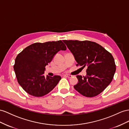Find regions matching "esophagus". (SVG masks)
Listing matches in <instances>:
<instances>
[{
  "instance_id": "esophagus-1",
  "label": "esophagus",
  "mask_w": 129,
  "mask_h": 129,
  "mask_svg": "<svg viewBox=\"0 0 129 129\" xmlns=\"http://www.w3.org/2000/svg\"><path fill=\"white\" fill-rule=\"evenodd\" d=\"M64 76L65 77H68V78H71L72 77V76L70 75H68V74H65L64 75Z\"/></svg>"
}]
</instances>
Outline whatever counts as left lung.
I'll use <instances>...</instances> for the list:
<instances>
[{"instance_id": "8db88e82", "label": "left lung", "mask_w": 129, "mask_h": 129, "mask_svg": "<svg viewBox=\"0 0 129 129\" xmlns=\"http://www.w3.org/2000/svg\"><path fill=\"white\" fill-rule=\"evenodd\" d=\"M73 54L77 66L87 67L85 76L77 75L74 88L84 96H97L111 83L116 70L113 56L97 43L90 41L64 40Z\"/></svg>"}]
</instances>
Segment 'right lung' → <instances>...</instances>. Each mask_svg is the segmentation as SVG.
I'll use <instances>...</instances> for the list:
<instances>
[{"instance_id": "right-lung-1", "label": "right lung", "mask_w": 129, "mask_h": 129, "mask_svg": "<svg viewBox=\"0 0 129 129\" xmlns=\"http://www.w3.org/2000/svg\"><path fill=\"white\" fill-rule=\"evenodd\" d=\"M67 47L62 41L36 42L29 45L15 59L14 70L19 85L27 93L41 97L53 89L61 80L60 76L44 75L45 67L59 51Z\"/></svg>"}]
</instances>
